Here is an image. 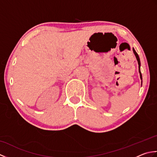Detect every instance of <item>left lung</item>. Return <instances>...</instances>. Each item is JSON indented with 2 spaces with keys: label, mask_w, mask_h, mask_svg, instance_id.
Wrapping results in <instances>:
<instances>
[{
  "label": "left lung",
  "mask_w": 157,
  "mask_h": 157,
  "mask_svg": "<svg viewBox=\"0 0 157 157\" xmlns=\"http://www.w3.org/2000/svg\"><path fill=\"white\" fill-rule=\"evenodd\" d=\"M133 51H134V55L136 56V59H137L138 61V68H139V73H140V79L141 80H142V73H141V71H140V58H139V56L138 55V53L136 52V51L134 50V48H133Z\"/></svg>",
  "instance_id": "8db88e82"
}]
</instances>
